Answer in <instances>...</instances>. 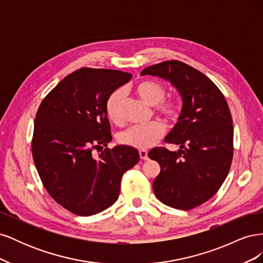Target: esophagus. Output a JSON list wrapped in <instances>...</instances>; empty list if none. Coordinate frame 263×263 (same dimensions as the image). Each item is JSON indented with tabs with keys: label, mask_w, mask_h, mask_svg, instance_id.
<instances>
[{
	"label": "esophagus",
	"mask_w": 263,
	"mask_h": 263,
	"mask_svg": "<svg viewBox=\"0 0 263 263\" xmlns=\"http://www.w3.org/2000/svg\"><path fill=\"white\" fill-rule=\"evenodd\" d=\"M139 156H140V159H142V160H147V159H148V153L146 150H140Z\"/></svg>",
	"instance_id": "obj_1"
}]
</instances>
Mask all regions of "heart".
<instances>
[{
  "mask_svg": "<svg viewBox=\"0 0 263 263\" xmlns=\"http://www.w3.org/2000/svg\"><path fill=\"white\" fill-rule=\"evenodd\" d=\"M135 91L147 104L156 106L159 114H161L169 121H176L179 117V105L176 101H164L165 87L156 81H141ZM125 92L123 89H117L109 94L105 103L106 115L109 121L119 123L121 121L122 101ZM165 132V127L160 122H153L147 125H135L119 134L118 140L125 146L138 149H147L153 147L160 139Z\"/></svg>",
  "mask_w": 263,
  "mask_h": 263,
  "instance_id": "obj_1",
  "label": "heart"
}]
</instances>
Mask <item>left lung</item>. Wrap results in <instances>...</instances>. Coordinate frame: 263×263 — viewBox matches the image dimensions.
Wrapping results in <instances>:
<instances>
[{
	"label": "left lung",
	"mask_w": 263,
	"mask_h": 263,
	"mask_svg": "<svg viewBox=\"0 0 263 263\" xmlns=\"http://www.w3.org/2000/svg\"><path fill=\"white\" fill-rule=\"evenodd\" d=\"M140 74L169 81L181 95L178 123L164 138L180 149L157 147L148 157L160 164L153 184L158 200L173 209L192 210L216 194L232 164L234 128L228 104L212 80L184 62L163 61Z\"/></svg>",
	"instance_id": "8db88e82"
}]
</instances>
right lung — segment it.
Masks as SVG:
<instances>
[{
  "instance_id": "add662e5",
  "label": "right lung",
  "mask_w": 263,
  "mask_h": 263,
  "mask_svg": "<svg viewBox=\"0 0 263 263\" xmlns=\"http://www.w3.org/2000/svg\"><path fill=\"white\" fill-rule=\"evenodd\" d=\"M130 79L123 71L82 68L55 85L37 110L31 141L36 169L49 195L76 215L91 216L112 206L123 174L139 161L138 150L125 145L92 154L112 140L107 98Z\"/></svg>"
}]
</instances>
